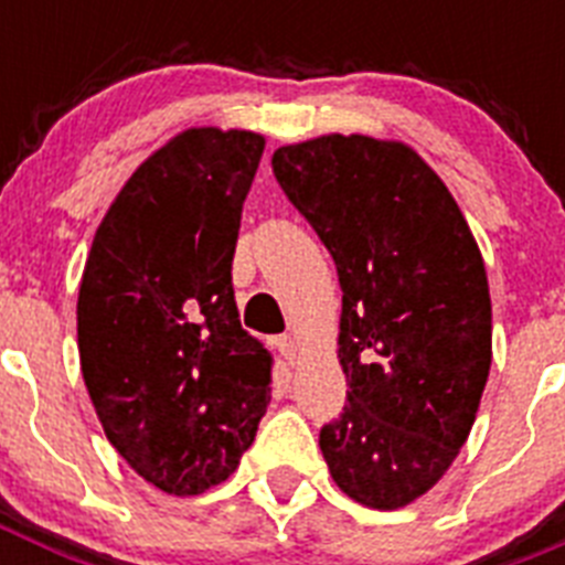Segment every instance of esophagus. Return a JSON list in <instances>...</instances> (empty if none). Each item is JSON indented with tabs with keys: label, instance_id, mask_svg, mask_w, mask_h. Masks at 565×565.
<instances>
[{
	"label": "esophagus",
	"instance_id": "34e87169",
	"mask_svg": "<svg viewBox=\"0 0 565 565\" xmlns=\"http://www.w3.org/2000/svg\"><path fill=\"white\" fill-rule=\"evenodd\" d=\"M274 348H277V353L288 364H294V359H297V342H294V337H277L274 339Z\"/></svg>",
	"mask_w": 565,
	"mask_h": 565
}]
</instances>
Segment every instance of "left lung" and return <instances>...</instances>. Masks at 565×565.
Listing matches in <instances>:
<instances>
[{
	"mask_svg": "<svg viewBox=\"0 0 565 565\" xmlns=\"http://www.w3.org/2000/svg\"><path fill=\"white\" fill-rule=\"evenodd\" d=\"M274 174L337 263L348 404L319 430L344 495L398 509L467 441L492 364L481 248L450 189L402 141L319 135L279 147Z\"/></svg>",
	"mask_w": 565,
	"mask_h": 565,
	"instance_id": "left-lung-1",
	"label": "left lung"
}]
</instances>
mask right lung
Here are the masks:
<instances>
[{"label": "right lung", "mask_w": 565, "mask_h": 565, "mask_svg": "<svg viewBox=\"0 0 565 565\" xmlns=\"http://www.w3.org/2000/svg\"><path fill=\"white\" fill-rule=\"evenodd\" d=\"M266 149L192 127L124 183L78 288L82 376L104 433L169 495L226 481L271 402V353L237 319L232 259Z\"/></svg>", "instance_id": "1"}]
</instances>
